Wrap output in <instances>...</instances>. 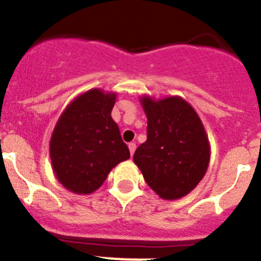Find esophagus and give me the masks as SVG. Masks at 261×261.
<instances>
[{"instance_id":"34e87169","label":"esophagus","mask_w":261,"mask_h":261,"mask_svg":"<svg viewBox=\"0 0 261 261\" xmlns=\"http://www.w3.org/2000/svg\"><path fill=\"white\" fill-rule=\"evenodd\" d=\"M128 147H129V151H130V155H133V154H135V150H136V144L135 142H129Z\"/></svg>"}]
</instances>
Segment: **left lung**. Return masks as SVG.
I'll return each instance as SVG.
<instances>
[{
  "label": "left lung",
  "instance_id": "left-lung-1",
  "mask_svg": "<svg viewBox=\"0 0 261 261\" xmlns=\"http://www.w3.org/2000/svg\"><path fill=\"white\" fill-rule=\"evenodd\" d=\"M147 138L133 161L151 190L165 200L188 195L208 170L211 146L199 115L180 96H142Z\"/></svg>",
  "mask_w": 261,
  "mask_h": 261
}]
</instances>
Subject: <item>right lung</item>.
<instances>
[{"instance_id":"obj_1","label":"right lung","mask_w":261,"mask_h":261,"mask_svg":"<svg viewBox=\"0 0 261 261\" xmlns=\"http://www.w3.org/2000/svg\"><path fill=\"white\" fill-rule=\"evenodd\" d=\"M116 94L89 90L70 102L53 129L49 154L53 172L66 190L89 195L110 171L130 156L111 117Z\"/></svg>"}]
</instances>
